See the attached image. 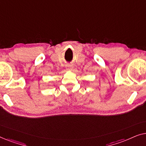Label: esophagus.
<instances>
[{
  "mask_svg": "<svg viewBox=\"0 0 146 146\" xmlns=\"http://www.w3.org/2000/svg\"><path fill=\"white\" fill-rule=\"evenodd\" d=\"M66 68H67L68 70H69V69H71V68H72V66H71L70 64H68V65H67V66H66Z\"/></svg>",
  "mask_w": 146,
  "mask_h": 146,
  "instance_id": "1",
  "label": "esophagus"
}]
</instances>
